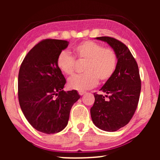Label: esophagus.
<instances>
[{
	"label": "esophagus",
	"instance_id": "1",
	"mask_svg": "<svg viewBox=\"0 0 160 160\" xmlns=\"http://www.w3.org/2000/svg\"><path fill=\"white\" fill-rule=\"evenodd\" d=\"M85 92H85V91H78V93H79L80 95H81V96L83 95V94H85Z\"/></svg>",
	"mask_w": 160,
	"mask_h": 160
}]
</instances>
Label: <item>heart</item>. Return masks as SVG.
I'll return each mask as SVG.
<instances>
[{
	"label": "heart",
	"instance_id": "heart-1",
	"mask_svg": "<svg viewBox=\"0 0 160 160\" xmlns=\"http://www.w3.org/2000/svg\"><path fill=\"white\" fill-rule=\"evenodd\" d=\"M75 56L86 61L83 75H77L68 81L71 90L83 91L97 85L99 80L102 83L109 81L117 67V55L112 48L104 47L91 40L80 42L73 48ZM56 65L62 72L72 75L75 70V59L66 51H62L56 58Z\"/></svg>",
	"mask_w": 160,
	"mask_h": 160
}]
</instances>
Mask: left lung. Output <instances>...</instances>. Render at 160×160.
I'll return each mask as SVG.
<instances>
[{
  "label": "left lung",
  "instance_id": "obj_1",
  "mask_svg": "<svg viewBox=\"0 0 160 160\" xmlns=\"http://www.w3.org/2000/svg\"><path fill=\"white\" fill-rule=\"evenodd\" d=\"M107 42L117 55V67L111 79L100 89L107 93H94V103L90 109L93 123L99 128L113 132L129 123L137 109L141 90L138 66L128 48L110 37H97Z\"/></svg>",
  "mask_w": 160,
  "mask_h": 160
}]
</instances>
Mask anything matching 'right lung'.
Masks as SVG:
<instances>
[{
    "mask_svg": "<svg viewBox=\"0 0 160 160\" xmlns=\"http://www.w3.org/2000/svg\"><path fill=\"white\" fill-rule=\"evenodd\" d=\"M68 44L66 40H42L28 53L19 70L20 108L32 126L44 133L66 128L71 107L80 97L76 90L63 91L66 80L56 65L59 53Z\"/></svg>",
    "mask_w": 160,
    "mask_h": 160,
    "instance_id": "add662e5",
    "label": "right lung"
}]
</instances>
